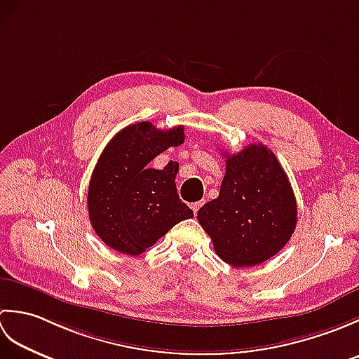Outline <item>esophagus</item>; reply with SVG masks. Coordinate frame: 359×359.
<instances>
[{"label":"esophagus","instance_id":"obj_1","mask_svg":"<svg viewBox=\"0 0 359 359\" xmlns=\"http://www.w3.org/2000/svg\"><path fill=\"white\" fill-rule=\"evenodd\" d=\"M203 203H205V201H199V202L191 203V208H193V211H194V215H197V211H199V208L202 207Z\"/></svg>","mask_w":359,"mask_h":359}]
</instances>
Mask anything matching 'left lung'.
I'll return each mask as SVG.
<instances>
[{"instance_id": "obj_1", "label": "left lung", "mask_w": 359, "mask_h": 359, "mask_svg": "<svg viewBox=\"0 0 359 359\" xmlns=\"http://www.w3.org/2000/svg\"><path fill=\"white\" fill-rule=\"evenodd\" d=\"M224 156L220 193L203 205L197 219L224 262L239 269L259 265L292 238L297 222L294 193L279 160L264 144Z\"/></svg>"}]
</instances>
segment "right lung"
Instances as JSON below:
<instances>
[{
  "mask_svg": "<svg viewBox=\"0 0 359 359\" xmlns=\"http://www.w3.org/2000/svg\"><path fill=\"white\" fill-rule=\"evenodd\" d=\"M185 140L184 126L157 129L149 121L129 125L106 144L89 182L88 211L94 231L120 253L139 256L193 210L179 199V165L163 170L149 162Z\"/></svg>",
  "mask_w": 359,
  "mask_h": 359,
  "instance_id": "1",
  "label": "right lung"
}]
</instances>
